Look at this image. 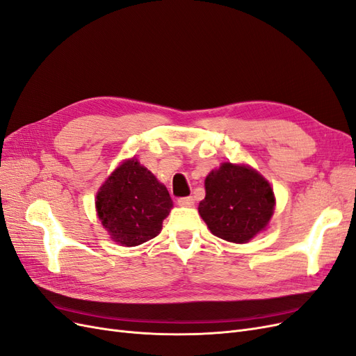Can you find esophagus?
<instances>
[{"instance_id":"1","label":"esophagus","mask_w":356,"mask_h":356,"mask_svg":"<svg viewBox=\"0 0 356 356\" xmlns=\"http://www.w3.org/2000/svg\"><path fill=\"white\" fill-rule=\"evenodd\" d=\"M193 203H195V199H193L191 196L179 197V199H178V204H179V207H191Z\"/></svg>"}]
</instances>
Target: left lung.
Here are the masks:
<instances>
[{
	"instance_id": "left-lung-1",
	"label": "left lung",
	"mask_w": 356,
	"mask_h": 356,
	"mask_svg": "<svg viewBox=\"0 0 356 356\" xmlns=\"http://www.w3.org/2000/svg\"><path fill=\"white\" fill-rule=\"evenodd\" d=\"M207 196L199 213L218 238L243 243L264 230L273 215L275 196L268 182L251 168L222 163L204 179Z\"/></svg>"
}]
</instances>
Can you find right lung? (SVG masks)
I'll return each mask as SVG.
<instances>
[{"label": "right lung", "mask_w": 356, "mask_h": 356, "mask_svg": "<svg viewBox=\"0 0 356 356\" xmlns=\"http://www.w3.org/2000/svg\"><path fill=\"white\" fill-rule=\"evenodd\" d=\"M170 208L166 187L136 159L118 166L96 196L102 225L123 246H136L156 238Z\"/></svg>", "instance_id": "obj_1"}]
</instances>
